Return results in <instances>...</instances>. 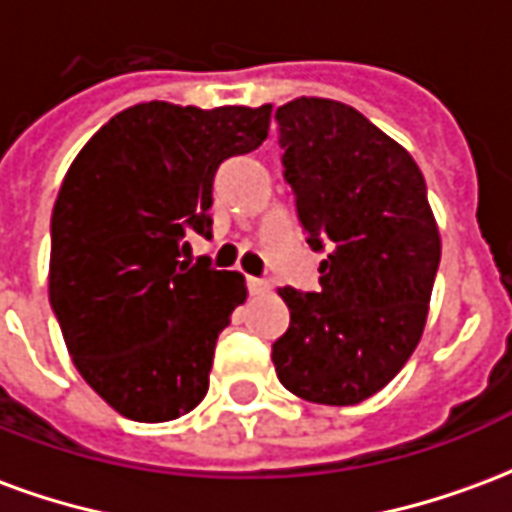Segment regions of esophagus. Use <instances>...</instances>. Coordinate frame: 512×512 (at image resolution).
Returning <instances> with one entry per match:
<instances>
[{
	"label": "esophagus",
	"instance_id": "34e87169",
	"mask_svg": "<svg viewBox=\"0 0 512 512\" xmlns=\"http://www.w3.org/2000/svg\"><path fill=\"white\" fill-rule=\"evenodd\" d=\"M246 288H249V293H252V296H263V293H268V290H271V285H268L266 279L246 277Z\"/></svg>",
	"mask_w": 512,
	"mask_h": 512
}]
</instances>
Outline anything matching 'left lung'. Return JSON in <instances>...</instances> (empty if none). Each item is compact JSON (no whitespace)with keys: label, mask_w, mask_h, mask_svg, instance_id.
Instances as JSON below:
<instances>
[{"label":"left lung","mask_w":512,"mask_h":512,"mask_svg":"<svg viewBox=\"0 0 512 512\" xmlns=\"http://www.w3.org/2000/svg\"><path fill=\"white\" fill-rule=\"evenodd\" d=\"M274 120L301 227L329 257L318 293L279 288L290 326L271 359L301 400L356 406L403 370L425 332L439 224L417 161L354 106L301 95Z\"/></svg>","instance_id":"obj_1"}]
</instances>
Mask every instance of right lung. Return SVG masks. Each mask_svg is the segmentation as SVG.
<instances>
[{"instance_id":"add662e5","label":"right lung","mask_w":512,"mask_h":512,"mask_svg":"<svg viewBox=\"0 0 512 512\" xmlns=\"http://www.w3.org/2000/svg\"><path fill=\"white\" fill-rule=\"evenodd\" d=\"M271 104H136L73 158L51 213L49 301L79 376L134 422L202 403L213 348L246 301L238 271L178 260L211 233L213 175L263 145Z\"/></svg>"}]
</instances>
